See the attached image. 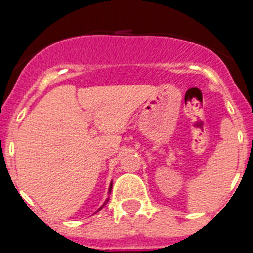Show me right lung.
Instances as JSON below:
<instances>
[{"label": "right lung", "instance_id": "right-lung-1", "mask_svg": "<svg viewBox=\"0 0 253 253\" xmlns=\"http://www.w3.org/2000/svg\"><path fill=\"white\" fill-rule=\"evenodd\" d=\"M111 188H112V182H111V184H110V188H109V193H110V192H111ZM107 202H109V198H107V200H106V201H105V204H103V205H102V206H101V207H100V209H98V211H100V210H101V209H102V207H103V206H105V205H106V204H107Z\"/></svg>", "mask_w": 253, "mask_h": 253}]
</instances>
